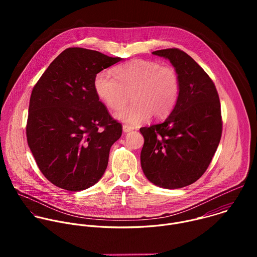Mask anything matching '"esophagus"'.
I'll return each mask as SVG.
<instances>
[{
    "mask_svg": "<svg viewBox=\"0 0 257 257\" xmlns=\"http://www.w3.org/2000/svg\"><path fill=\"white\" fill-rule=\"evenodd\" d=\"M132 130H133V127L128 126V125H123V132L124 133H128V132H130Z\"/></svg>",
    "mask_w": 257,
    "mask_h": 257,
    "instance_id": "34e87169",
    "label": "esophagus"
}]
</instances>
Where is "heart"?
Masks as SVG:
<instances>
[{
    "mask_svg": "<svg viewBox=\"0 0 257 257\" xmlns=\"http://www.w3.org/2000/svg\"><path fill=\"white\" fill-rule=\"evenodd\" d=\"M111 73L100 71L94 76L93 89L109 108L117 109L132 93L134 102L114 116L120 122L136 126L152 115L156 119L168 116L177 103L180 83L176 70L159 62L133 59Z\"/></svg>",
    "mask_w": 257,
    "mask_h": 257,
    "instance_id": "1",
    "label": "heart"
}]
</instances>
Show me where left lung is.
Listing matches in <instances>:
<instances>
[{"mask_svg": "<svg viewBox=\"0 0 257 257\" xmlns=\"http://www.w3.org/2000/svg\"><path fill=\"white\" fill-rule=\"evenodd\" d=\"M153 54L171 62L180 91L165 121L140 128V163L156 186L178 189L197 181L209 166L222 136L221 103L213 82L189 55L178 49Z\"/></svg>", "mask_w": 257, "mask_h": 257, "instance_id": "1", "label": "left lung"}]
</instances>
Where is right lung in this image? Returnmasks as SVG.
<instances>
[{
	"instance_id": "1",
	"label": "right lung",
	"mask_w": 257,
	"mask_h": 257,
	"mask_svg": "<svg viewBox=\"0 0 257 257\" xmlns=\"http://www.w3.org/2000/svg\"><path fill=\"white\" fill-rule=\"evenodd\" d=\"M122 58L69 48L48 67L32 89L27 143L41 172L69 191L93 186L102 177L122 126L93 89L94 76Z\"/></svg>"
}]
</instances>
